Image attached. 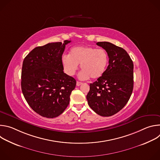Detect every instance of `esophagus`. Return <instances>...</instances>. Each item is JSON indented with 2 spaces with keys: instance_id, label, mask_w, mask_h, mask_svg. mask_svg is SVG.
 <instances>
[{
  "instance_id": "34e87169",
  "label": "esophagus",
  "mask_w": 160,
  "mask_h": 160,
  "mask_svg": "<svg viewBox=\"0 0 160 160\" xmlns=\"http://www.w3.org/2000/svg\"><path fill=\"white\" fill-rule=\"evenodd\" d=\"M82 84V82H77V86H80V85H81Z\"/></svg>"
}]
</instances>
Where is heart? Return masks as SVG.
Listing matches in <instances>:
<instances>
[{
  "instance_id": "obj_1",
  "label": "heart",
  "mask_w": 160,
  "mask_h": 160,
  "mask_svg": "<svg viewBox=\"0 0 160 160\" xmlns=\"http://www.w3.org/2000/svg\"><path fill=\"white\" fill-rule=\"evenodd\" d=\"M108 61L106 50L91 46L75 47L71 49L70 54H64L61 58L63 70L70 76L75 75L80 64L82 71L79 78L82 80L101 77L106 70Z\"/></svg>"
}]
</instances>
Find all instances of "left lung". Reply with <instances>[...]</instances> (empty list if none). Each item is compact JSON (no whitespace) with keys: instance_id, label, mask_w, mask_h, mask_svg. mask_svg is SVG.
Returning <instances> with one entry per match:
<instances>
[{"instance_id":"left-lung-1","label":"left lung","mask_w":160,"mask_h":160,"mask_svg":"<svg viewBox=\"0 0 160 160\" xmlns=\"http://www.w3.org/2000/svg\"><path fill=\"white\" fill-rule=\"evenodd\" d=\"M106 51L109 65L104 75L90 84L88 104L102 117H110L128 102L133 87V64L127 51L108 42L96 43Z\"/></svg>"}]
</instances>
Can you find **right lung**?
I'll list each match as a JSON object with an SVG mask.
<instances>
[{"mask_svg":"<svg viewBox=\"0 0 160 160\" xmlns=\"http://www.w3.org/2000/svg\"><path fill=\"white\" fill-rule=\"evenodd\" d=\"M70 42L37 47L22 62V92L31 108L42 117H57L70 103L77 82L64 73L61 58L66 45Z\"/></svg>","mask_w":160,"mask_h":160,"instance_id":"right-lung-1","label":"right lung"}]
</instances>
